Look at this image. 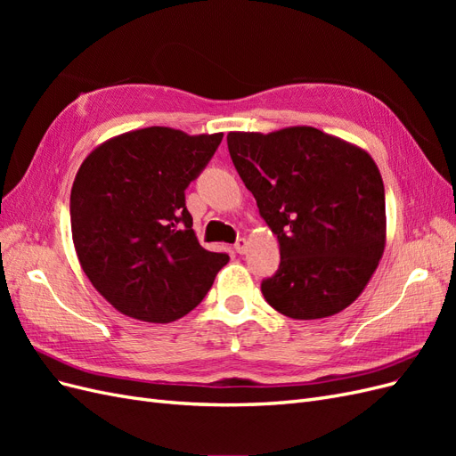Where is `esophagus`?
Returning <instances> with one entry per match:
<instances>
[{
  "label": "esophagus",
  "mask_w": 456,
  "mask_h": 456,
  "mask_svg": "<svg viewBox=\"0 0 456 456\" xmlns=\"http://www.w3.org/2000/svg\"><path fill=\"white\" fill-rule=\"evenodd\" d=\"M233 249H236L240 255H243L247 251V240L245 238H238L236 243H233Z\"/></svg>",
  "instance_id": "esophagus-1"
}]
</instances>
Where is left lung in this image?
Returning <instances> with one entry per match:
<instances>
[{"mask_svg": "<svg viewBox=\"0 0 456 456\" xmlns=\"http://www.w3.org/2000/svg\"><path fill=\"white\" fill-rule=\"evenodd\" d=\"M233 167L278 236L281 262L260 291L293 320L338 314L384 253L382 176L367 151L314 127L228 133Z\"/></svg>", "mask_w": 456, "mask_h": 456, "instance_id": "1", "label": "left lung"}]
</instances>
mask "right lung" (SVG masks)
<instances>
[{"label": "right lung", "instance_id": "add662e5", "mask_svg": "<svg viewBox=\"0 0 456 456\" xmlns=\"http://www.w3.org/2000/svg\"><path fill=\"white\" fill-rule=\"evenodd\" d=\"M223 133L131 131L93 150L70 196L76 253L89 281L134 320L169 323L194 310L228 253L200 245L184 190L203 173Z\"/></svg>", "mask_w": 456, "mask_h": 456}]
</instances>
